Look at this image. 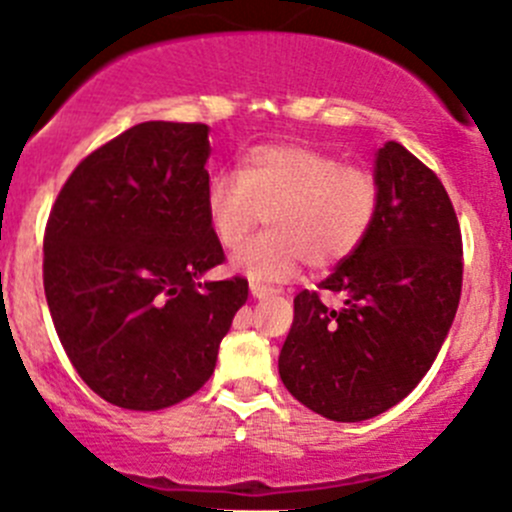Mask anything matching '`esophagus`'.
<instances>
[{"label":"esophagus","instance_id":"obj_1","mask_svg":"<svg viewBox=\"0 0 512 512\" xmlns=\"http://www.w3.org/2000/svg\"><path fill=\"white\" fill-rule=\"evenodd\" d=\"M250 293L255 295V298H267V295L275 293V288H272V285H265V283H257V280H252Z\"/></svg>","mask_w":512,"mask_h":512}]
</instances>
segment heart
<instances>
[{"instance_id":"b5f03b06","label":"heart","mask_w":512,"mask_h":512,"mask_svg":"<svg viewBox=\"0 0 512 512\" xmlns=\"http://www.w3.org/2000/svg\"><path fill=\"white\" fill-rule=\"evenodd\" d=\"M214 240L224 250L245 245L234 267L252 280H285L303 262L331 267L353 255L374 229L381 184L374 171L300 143H262L242 156L240 171H219L204 194Z\"/></svg>"}]
</instances>
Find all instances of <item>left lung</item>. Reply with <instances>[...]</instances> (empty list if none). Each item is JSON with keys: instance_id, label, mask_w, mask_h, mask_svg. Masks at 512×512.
Segmentation results:
<instances>
[{"instance_id": "left-lung-1", "label": "left lung", "mask_w": 512, "mask_h": 512, "mask_svg": "<svg viewBox=\"0 0 512 512\" xmlns=\"http://www.w3.org/2000/svg\"><path fill=\"white\" fill-rule=\"evenodd\" d=\"M381 209L353 255L295 295L280 351L285 389L333 422L399 404L434 364L462 293V232L450 194L427 164L389 141L376 156ZM323 289L341 294L328 309Z\"/></svg>"}]
</instances>
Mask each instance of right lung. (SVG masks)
<instances>
[{
  "mask_svg": "<svg viewBox=\"0 0 512 512\" xmlns=\"http://www.w3.org/2000/svg\"><path fill=\"white\" fill-rule=\"evenodd\" d=\"M204 123L148 121L90 151L45 227L42 283L57 338L105 401L156 412L214 374L247 278L199 283L224 262L204 209Z\"/></svg>",
  "mask_w": 512,
  "mask_h": 512,
  "instance_id": "right-lung-1",
  "label": "right lung"
}]
</instances>
